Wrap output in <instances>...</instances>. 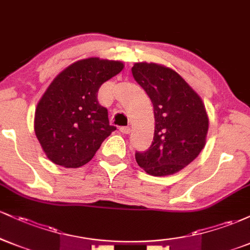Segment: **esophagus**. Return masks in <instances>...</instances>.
<instances>
[{
  "label": "esophagus",
  "mask_w": 250,
  "mask_h": 250,
  "mask_svg": "<svg viewBox=\"0 0 250 250\" xmlns=\"http://www.w3.org/2000/svg\"><path fill=\"white\" fill-rule=\"evenodd\" d=\"M120 131H121L122 134H129L131 131V128L130 127H121L120 128Z\"/></svg>",
  "instance_id": "esophagus-1"
}]
</instances>
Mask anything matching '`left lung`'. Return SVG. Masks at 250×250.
<instances>
[{"mask_svg":"<svg viewBox=\"0 0 250 250\" xmlns=\"http://www.w3.org/2000/svg\"><path fill=\"white\" fill-rule=\"evenodd\" d=\"M135 81L154 107V141L136 151L137 165L153 176L173 175L193 162L206 145L209 119L201 97L176 71L157 63H135Z\"/></svg>","mask_w":250,"mask_h":250,"instance_id":"obj_1","label":"left lung"}]
</instances>
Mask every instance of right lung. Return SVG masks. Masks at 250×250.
<instances>
[{
	"label": "right lung",
	"instance_id": "add662e5",
	"mask_svg": "<svg viewBox=\"0 0 250 250\" xmlns=\"http://www.w3.org/2000/svg\"><path fill=\"white\" fill-rule=\"evenodd\" d=\"M125 67L99 57L80 60L57 75L37 103L34 128L48 159L65 168L85 165L116 130L97 101L101 85Z\"/></svg>",
	"mask_w": 250,
	"mask_h": 250
}]
</instances>
